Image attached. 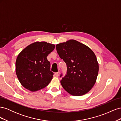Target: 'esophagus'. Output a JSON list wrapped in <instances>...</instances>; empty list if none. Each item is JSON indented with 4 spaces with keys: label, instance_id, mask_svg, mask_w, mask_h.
Returning a JSON list of instances; mask_svg holds the SVG:
<instances>
[{
    "label": "esophagus",
    "instance_id": "34e87169",
    "mask_svg": "<svg viewBox=\"0 0 121 121\" xmlns=\"http://www.w3.org/2000/svg\"><path fill=\"white\" fill-rule=\"evenodd\" d=\"M54 74H55V75H56V76L58 77V76L60 75V72H56V73H55Z\"/></svg>",
    "mask_w": 121,
    "mask_h": 121
}]
</instances>
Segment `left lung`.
I'll return each mask as SVG.
<instances>
[{"mask_svg":"<svg viewBox=\"0 0 121 121\" xmlns=\"http://www.w3.org/2000/svg\"><path fill=\"white\" fill-rule=\"evenodd\" d=\"M56 49L67 67V75L60 81L63 88L74 96H81L88 92L96 81L99 71L94 52L74 39L57 44Z\"/></svg>","mask_w":121,"mask_h":121,"instance_id":"1","label":"left lung"}]
</instances>
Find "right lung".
Segmentation results:
<instances>
[{
  "label": "right lung",
  "instance_id": "obj_1",
  "mask_svg": "<svg viewBox=\"0 0 121 121\" xmlns=\"http://www.w3.org/2000/svg\"><path fill=\"white\" fill-rule=\"evenodd\" d=\"M55 45L45 41L31 43L18 54L16 73L21 85L32 92L43 89L53 78L50 63L47 56L54 50Z\"/></svg>",
  "mask_w": 121,
  "mask_h": 121
}]
</instances>
